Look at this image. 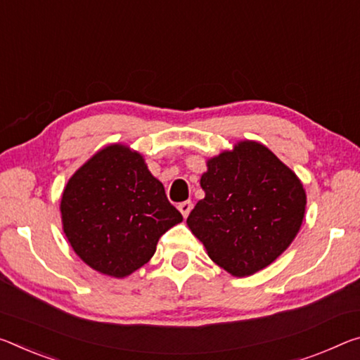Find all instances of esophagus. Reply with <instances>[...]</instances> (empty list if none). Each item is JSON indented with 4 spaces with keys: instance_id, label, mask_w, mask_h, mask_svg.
I'll return each mask as SVG.
<instances>
[{
    "instance_id": "1",
    "label": "esophagus",
    "mask_w": 360,
    "mask_h": 360,
    "mask_svg": "<svg viewBox=\"0 0 360 360\" xmlns=\"http://www.w3.org/2000/svg\"><path fill=\"white\" fill-rule=\"evenodd\" d=\"M178 210L181 211V214L184 216V218H187V216H189V213H191V210H192V202H182V203H179V207H178Z\"/></svg>"
}]
</instances>
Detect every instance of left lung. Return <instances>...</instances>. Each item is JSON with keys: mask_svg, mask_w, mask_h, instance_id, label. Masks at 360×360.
Returning <instances> with one entry per match:
<instances>
[{"mask_svg": "<svg viewBox=\"0 0 360 360\" xmlns=\"http://www.w3.org/2000/svg\"><path fill=\"white\" fill-rule=\"evenodd\" d=\"M200 186L205 198L187 226L211 261L233 277L253 276L295 240L304 219L303 182L256 141L207 160Z\"/></svg>", "mask_w": 360, "mask_h": 360, "instance_id": "left-lung-1", "label": "left lung"}]
</instances>
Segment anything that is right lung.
Instances as JSON below:
<instances>
[{"mask_svg":"<svg viewBox=\"0 0 360 360\" xmlns=\"http://www.w3.org/2000/svg\"><path fill=\"white\" fill-rule=\"evenodd\" d=\"M60 218L79 259L104 276L124 278L149 262L158 238L179 224L182 214L142 153L110 144L68 179Z\"/></svg>","mask_w":360,"mask_h":360,"instance_id":"add662e5","label":"right lung"}]
</instances>
